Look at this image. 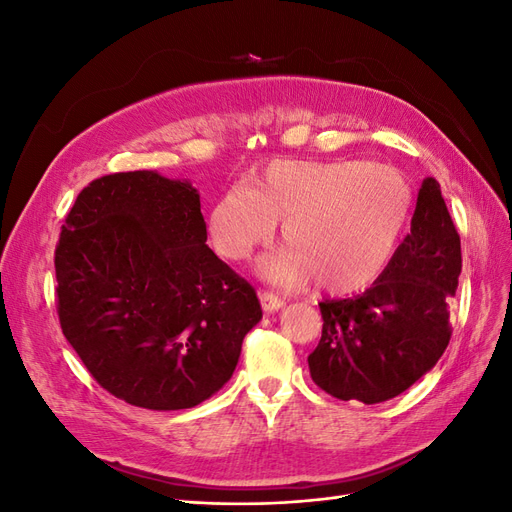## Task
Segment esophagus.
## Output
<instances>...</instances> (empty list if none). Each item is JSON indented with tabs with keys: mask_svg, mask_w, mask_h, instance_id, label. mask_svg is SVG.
<instances>
[{
	"mask_svg": "<svg viewBox=\"0 0 512 512\" xmlns=\"http://www.w3.org/2000/svg\"><path fill=\"white\" fill-rule=\"evenodd\" d=\"M258 299H260V305H262V309H265L267 314L277 312V309L284 307V299H280V297H277V294H273L269 290H260L258 292Z\"/></svg>",
	"mask_w": 512,
	"mask_h": 512,
	"instance_id": "34e87169",
	"label": "esophagus"
}]
</instances>
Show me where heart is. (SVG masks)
Masks as SVG:
<instances>
[{
    "label": "heart",
    "instance_id": "obj_1",
    "mask_svg": "<svg viewBox=\"0 0 512 512\" xmlns=\"http://www.w3.org/2000/svg\"><path fill=\"white\" fill-rule=\"evenodd\" d=\"M412 188L399 170L359 160H275L228 188L209 213L211 243L224 260L243 262L282 224L286 247L260 260L269 282L352 294L389 267L412 211Z\"/></svg>",
    "mask_w": 512,
    "mask_h": 512
}]
</instances>
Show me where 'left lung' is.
Listing matches in <instances>:
<instances>
[{
    "label": "left lung",
    "instance_id": "8db88e82",
    "mask_svg": "<svg viewBox=\"0 0 512 512\" xmlns=\"http://www.w3.org/2000/svg\"><path fill=\"white\" fill-rule=\"evenodd\" d=\"M461 273V241L440 192L427 177L410 235L376 284L354 299L322 301V337L309 374L342 401L380 404L423 378L451 339V307Z\"/></svg>",
    "mask_w": 512,
    "mask_h": 512
}]
</instances>
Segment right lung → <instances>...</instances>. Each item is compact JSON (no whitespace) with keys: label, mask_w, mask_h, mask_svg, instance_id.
Segmentation results:
<instances>
[{"label":"right lung","mask_w":512,"mask_h":512,"mask_svg":"<svg viewBox=\"0 0 512 512\" xmlns=\"http://www.w3.org/2000/svg\"><path fill=\"white\" fill-rule=\"evenodd\" d=\"M61 331L96 382L147 410H183L230 380L260 322L256 290L207 245L190 181L153 170L91 181L55 250Z\"/></svg>","instance_id":"obj_1"}]
</instances>
